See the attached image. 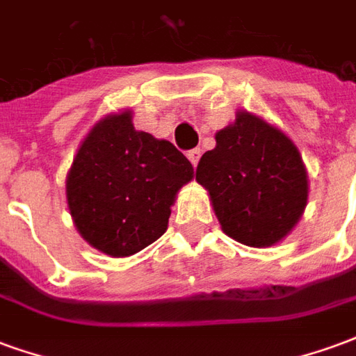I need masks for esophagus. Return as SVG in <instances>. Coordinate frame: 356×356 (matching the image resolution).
<instances>
[{"instance_id": "esophagus-1", "label": "esophagus", "mask_w": 356, "mask_h": 356, "mask_svg": "<svg viewBox=\"0 0 356 356\" xmlns=\"http://www.w3.org/2000/svg\"><path fill=\"white\" fill-rule=\"evenodd\" d=\"M188 160H191V163H193L194 168H196V165H198V160H200V156H202V150L200 148H194V150H191V152H188Z\"/></svg>"}]
</instances>
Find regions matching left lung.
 Instances as JSON below:
<instances>
[{
	"label": "left lung",
	"mask_w": 356,
	"mask_h": 356,
	"mask_svg": "<svg viewBox=\"0 0 356 356\" xmlns=\"http://www.w3.org/2000/svg\"><path fill=\"white\" fill-rule=\"evenodd\" d=\"M196 181L209 194L227 236L250 248L282 242L309 200V175L296 143L257 114L238 110L202 156Z\"/></svg>",
	"instance_id": "left-lung-1"
}]
</instances>
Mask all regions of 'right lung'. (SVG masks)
I'll use <instances>...</instances> for the list:
<instances>
[{
    "instance_id": "obj_1",
    "label": "right lung",
    "mask_w": 356,
    "mask_h": 356,
    "mask_svg": "<svg viewBox=\"0 0 356 356\" xmlns=\"http://www.w3.org/2000/svg\"><path fill=\"white\" fill-rule=\"evenodd\" d=\"M194 177L171 145L133 125V110L101 118L66 173V204L81 238L110 257H129L168 231L171 206Z\"/></svg>"
}]
</instances>
